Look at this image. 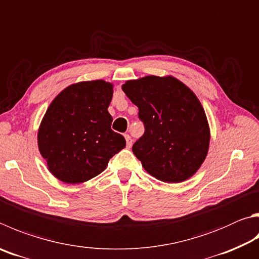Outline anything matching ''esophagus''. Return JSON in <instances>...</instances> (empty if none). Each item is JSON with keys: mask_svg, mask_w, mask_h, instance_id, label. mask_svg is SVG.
Here are the masks:
<instances>
[{"mask_svg": "<svg viewBox=\"0 0 259 259\" xmlns=\"http://www.w3.org/2000/svg\"><path fill=\"white\" fill-rule=\"evenodd\" d=\"M124 138H125V142H126V147L130 148L131 145H133V139L129 135H124Z\"/></svg>", "mask_w": 259, "mask_h": 259, "instance_id": "esophagus-1", "label": "esophagus"}]
</instances>
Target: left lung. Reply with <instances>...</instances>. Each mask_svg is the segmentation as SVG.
<instances>
[{"label": "left lung", "mask_w": 259, "mask_h": 259, "mask_svg": "<svg viewBox=\"0 0 259 259\" xmlns=\"http://www.w3.org/2000/svg\"><path fill=\"white\" fill-rule=\"evenodd\" d=\"M138 106L145 134L133 152L150 176L167 183L186 181L208 153L210 130L195 93L172 76H146L122 84Z\"/></svg>", "instance_id": "1"}]
</instances>
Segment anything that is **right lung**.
<instances>
[{
  "label": "right lung",
  "mask_w": 259,
  "mask_h": 259,
  "mask_svg": "<svg viewBox=\"0 0 259 259\" xmlns=\"http://www.w3.org/2000/svg\"><path fill=\"white\" fill-rule=\"evenodd\" d=\"M112 96L113 83L91 80L70 84L52 101L37 143L49 171L60 181L91 180L125 147L123 136L111 129Z\"/></svg>",
  "instance_id": "1"
}]
</instances>
